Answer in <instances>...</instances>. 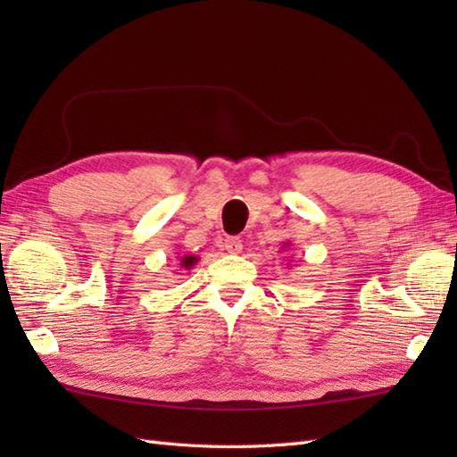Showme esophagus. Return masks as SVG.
Returning <instances> with one entry per match:
<instances>
[{"label": "esophagus", "instance_id": "34e87169", "mask_svg": "<svg viewBox=\"0 0 457 457\" xmlns=\"http://www.w3.org/2000/svg\"><path fill=\"white\" fill-rule=\"evenodd\" d=\"M223 251L229 255H239L241 251H244V244H241V239L237 237H228L223 241Z\"/></svg>", "mask_w": 457, "mask_h": 457}]
</instances>
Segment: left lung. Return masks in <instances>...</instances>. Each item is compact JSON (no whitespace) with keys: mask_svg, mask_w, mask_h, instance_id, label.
Returning <instances> with one entry per match:
<instances>
[{"mask_svg":"<svg viewBox=\"0 0 457 457\" xmlns=\"http://www.w3.org/2000/svg\"><path fill=\"white\" fill-rule=\"evenodd\" d=\"M285 247H290V241H287V244L283 245V249H285Z\"/></svg>","mask_w":457,"mask_h":457,"instance_id":"obj_1","label":"left lung"}]
</instances>
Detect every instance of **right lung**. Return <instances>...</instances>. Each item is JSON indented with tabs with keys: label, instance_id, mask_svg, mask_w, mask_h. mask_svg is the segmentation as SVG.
<instances>
[{
	"label": "right lung",
	"instance_id": "1",
	"mask_svg": "<svg viewBox=\"0 0 457 457\" xmlns=\"http://www.w3.org/2000/svg\"><path fill=\"white\" fill-rule=\"evenodd\" d=\"M196 263H198V257H194V255H182V257H179V265H180L184 270L192 269Z\"/></svg>",
	"mask_w": 457,
	"mask_h": 457
}]
</instances>
